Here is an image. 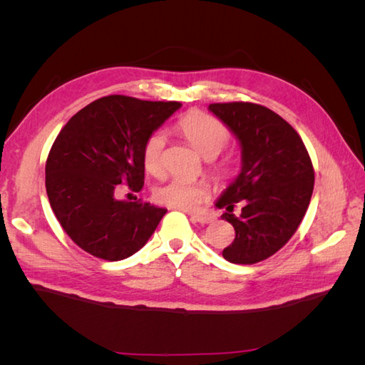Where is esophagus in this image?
Returning a JSON list of instances; mask_svg holds the SVG:
<instances>
[{"instance_id":"34e87169","label":"esophagus","mask_w":365,"mask_h":365,"mask_svg":"<svg viewBox=\"0 0 365 365\" xmlns=\"http://www.w3.org/2000/svg\"><path fill=\"white\" fill-rule=\"evenodd\" d=\"M191 218H192V221H196L199 224H208V222H213L215 221L213 216H210V215H199V213H192Z\"/></svg>"}]
</instances>
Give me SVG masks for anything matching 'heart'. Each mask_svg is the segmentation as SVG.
Instances as JSON below:
<instances>
[{"mask_svg": "<svg viewBox=\"0 0 365 365\" xmlns=\"http://www.w3.org/2000/svg\"><path fill=\"white\" fill-rule=\"evenodd\" d=\"M177 130L205 158L216 157L229 141V130L226 125L215 119L213 115L200 111H191L182 115L177 122ZM165 144L166 136L163 131H153L144 141L141 157L147 173L153 175L161 174ZM232 170H234V160L230 158L221 160L213 168V173L218 178H227ZM207 195V183L182 180V178H174V180L161 183L153 191V197L157 202L178 208V210H191L202 202Z\"/></svg>", "mask_w": 365, "mask_h": 365, "instance_id": "heart-1", "label": "heart"}]
</instances>
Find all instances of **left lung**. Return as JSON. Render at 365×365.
Instances as JSON below:
<instances>
[{
  "mask_svg": "<svg viewBox=\"0 0 365 365\" xmlns=\"http://www.w3.org/2000/svg\"><path fill=\"white\" fill-rule=\"evenodd\" d=\"M242 147V169L215 205L226 208L235 229L222 257L251 265L268 259L289 242L304 218L314 191V168L304 143L289 122L255 103L208 106ZM244 204L242 213H231Z\"/></svg>",
  "mask_w": 365,
  "mask_h": 365,
  "instance_id": "obj_1",
  "label": "left lung"
}]
</instances>
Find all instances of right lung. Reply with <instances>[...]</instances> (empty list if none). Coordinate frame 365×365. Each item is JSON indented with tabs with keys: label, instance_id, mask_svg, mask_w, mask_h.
Segmentation results:
<instances>
[{
	"label": "right lung",
	"instance_id": "right-lung-1",
	"mask_svg": "<svg viewBox=\"0 0 365 365\" xmlns=\"http://www.w3.org/2000/svg\"><path fill=\"white\" fill-rule=\"evenodd\" d=\"M182 103L108 96L84 106L61 130L46 158L45 187L66 234L98 259L118 262L149 242L166 208L127 202L118 185H144L143 144Z\"/></svg>",
	"mask_w": 365,
	"mask_h": 365
}]
</instances>
